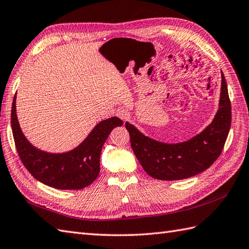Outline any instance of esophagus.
I'll list each match as a JSON object with an SVG mask.
<instances>
[{"label":"esophagus","instance_id":"esophagus-1","mask_svg":"<svg viewBox=\"0 0 249 249\" xmlns=\"http://www.w3.org/2000/svg\"><path fill=\"white\" fill-rule=\"evenodd\" d=\"M117 115H118L120 119H122L123 121H127V120L129 119V112L127 111L126 109H124V108L118 109V110H117Z\"/></svg>","mask_w":249,"mask_h":249}]
</instances>
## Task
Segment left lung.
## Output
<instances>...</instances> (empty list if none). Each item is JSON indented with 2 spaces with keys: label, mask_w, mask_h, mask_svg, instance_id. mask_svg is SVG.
<instances>
[{
  "label": "left lung",
  "mask_w": 249,
  "mask_h": 249,
  "mask_svg": "<svg viewBox=\"0 0 249 249\" xmlns=\"http://www.w3.org/2000/svg\"><path fill=\"white\" fill-rule=\"evenodd\" d=\"M231 124V104L226 79L222 72L219 108L211 124L190 140L176 144L158 142L144 136L126 122L130 144L147 174L159 180H179L199 174L221 155Z\"/></svg>",
  "instance_id": "obj_1"
}]
</instances>
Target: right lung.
Returning a JSON list of instances; mask_svg holds the SVG:
<instances>
[{"label":"right lung","mask_w":249,"mask_h":249,"mask_svg":"<svg viewBox=\"0 0 249 249\" xmlns=\"http://www.w3.org/2000/svg\"><path fill=\"white\" fill-rule=\"evenodd\" d=\"M122 125L123 121L117 117L104 120L73 151L50 154L34 147L22 134L16 113V94L11 107V129L23 165L37 180L59 190H80L95 180L104 143L114 127Z\"/></svg>","instance_id":"add662e5"}]
</instances>
